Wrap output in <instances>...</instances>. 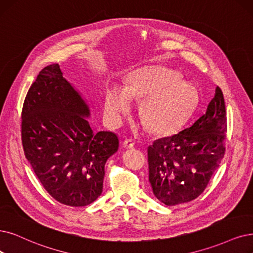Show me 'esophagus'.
I'll return each instance as SVG.
<instances>
[{"mask_svg": "<svg viewBox=\"0 0 253 253\" xmlns=\"http://www.w3.org/2000/svg\"><path fill=\"white\" fill-rule=\"evenodd\" d=\"M135 142L133 140H125L124 141V147L125 148H133L135 146Z\"/></svg>", "mask_w": 253, "mask_h": 253, "instance_id": "34e87169", "label": "esophagus"}]
</instances>
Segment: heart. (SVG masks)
<instances>
[{
    "instance_id": "b5f03b06",
    "label": "heart",
    "mask_w": 253,
    "mask_h": 253,
    "mask_svg": "<svg viewBox=\"0 0 253 253\" xmlns=\"http://www.w3.org/2000/svg\"><path fill=\"white\" fill-rule=\"evenodd\" d=\"M176 73L166 68H155L135 73L126 88L108 83L104 89V113L108 123L117 126L130 106V96L145 97L141 114L146 126L156 132L175 127L183 119L191 103L187 86L176 83Z\"/></svg>"
}]
</instances>
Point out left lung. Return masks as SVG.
Masks as SVG:
<instances>
[{"label": "left lung", "instance_id": "obj_1", "mask_svg": "<svg viewBox=\"0 0 253 253\" xmlns=\"http://www.w3.org/2000/svg\"><path fill=\"white\" fill-rule=\"evenodd\" d=\"M225 133L224 97L216 87L205 114L148 146L149 183L161 203L176 206L203 193L224 157Z\"/></svg>", "mask_w": 253, "mask_h": 253}]
</instances>
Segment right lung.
Wrapping results in <instances>:
<instances>
[{
  "instance_id": "1",
  "label": "right lung",
  "mask_w": 253,
  "mask_h": 253,
  "mask_svg": "<svg viewBox=\"0 0 253 253\" xmlns=\"http://www.w3.org/2000/svg\"><path fill=\"white\" fill-rule=\"evenodd\" d=\"M90 117L89 105L59 64L44 67L25 98L26 158L48 193L70 207L88 206L102 194L105 164L119 147L116 134L95 133Z\"/></svg>"
}]
</instances>
